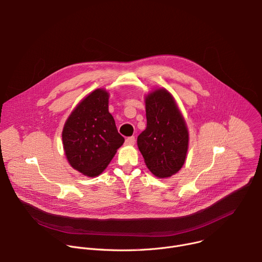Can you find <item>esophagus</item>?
Here are the masks:
<instances>
[{
  "mask_svg": "<svg viewBox=\"0 0 262 262\" xmlns=\"http://www.w3.org/2000/svg\"><path fill=\"white\" fill-rule=\"evenodd\" d=\"M135 143H136L135 137H128V138H126V140H125V144H126V145H135Z\"/></svg>",
  "mask_w": 262,
  "mask_h": 262,
  "instance_id": "34e87169",
  "label": "esophagus"
}]
</instances>
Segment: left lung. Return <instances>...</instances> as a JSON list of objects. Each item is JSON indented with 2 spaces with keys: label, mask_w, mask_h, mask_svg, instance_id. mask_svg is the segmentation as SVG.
Listing matches in <instances>:
<instances>
[{
  "label": "left lung",
  "mask_w": 262,
  "mask_h": 262,
  "mask_svg": "<svg viewBox=\"0 0 262 262\" xmlns=\"http://www.w3.org/2000/svg\"><path fill=\"white\" fill-rule=\"evenodd\" d=\"M147 126L137 140L144 162L155 176L168 178L183 166L189 149V130L173 97L165 88L145 96Z\"/></svg>",
  "instance_id": "obj_1"
}]
</instances>
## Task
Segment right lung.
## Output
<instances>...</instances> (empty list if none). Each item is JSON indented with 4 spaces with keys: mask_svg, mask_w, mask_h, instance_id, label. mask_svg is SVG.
<instances>
[{
    "mask_svg": "<svg viewBox=\"0 0 262 262\" xmlns=\"http://www.w3.org/2000/svg\"><path fill=\"white\" fill-rule=\"evenodd\" d=\"M108 97L103 88L89 93L73 108L62 130L67 162L88 177L101 174L124 143L108 112Z\"/></svg>",
    "mask_w": 262,
    "mask_h": 262,
    "instance_id": "obj_1",
    "label": "right lung"
}]
</instances>
